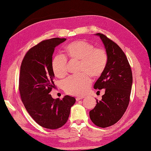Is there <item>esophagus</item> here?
<instances>
[{
    "instance_id": "obj_1",
    "label": "esophagus",
    "mask_w": 151,
    "mask_h": 151,
    "mask_svg": "<svg viewBox=\"0 0 151 151\" xmlns=\"http://www.w3.org/2000/svg\"><path fill=\"white\" fill-rule=\"evenodd\" d=\"M83 98H84V97H76V101H79L81 99H82Z\"/></svg>"
}]
</instances>
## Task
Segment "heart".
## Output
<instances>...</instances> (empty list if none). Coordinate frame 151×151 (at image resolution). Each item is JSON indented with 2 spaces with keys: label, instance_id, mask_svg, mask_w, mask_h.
I'll return each mask as SVG.
<instances>
[{
  "label": "heart",
  "instance_id": "b5f03b06",
  "mask_svg": "<svg viewBox=\"0 0 151 151\" xmlns=\"http://www.w3.org/2000/svg\"><path fill=\"white\" fill-rule=\"evenodd\" d=\"M67 55L71 59L80 60V72H86L93 77L100 76L107 62L106 51L101 47L94 48L92 44L84 40L73 41L66 46ZM52 66L55 75L62 77L67 72V59L64 55L54 56ZM86 73L74 75L62 82V87L67 93L75 96L84 94L91 84V79Z\"/></svg>",
  "mask_w": 151,
  "mask_h": 151
}]
</instances>
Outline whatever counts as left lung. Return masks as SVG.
<instances>
[{
  "label": "left lung",
  "instance_id": "obj_1",
  "mask_svg": "<svg viewBox=\"0 0 151 151\" xmlns=\"http://www.w3.org/2000/svg\"><path fill=\"white\" fill-rule=\"evenodd\" d=\"M101 39L107 54L105 69L93 86L95 89H105L102 100L97 101L89 112L92 122L102 128L114 125L126 112L129 103L132 74L128 60L117 44L105 35L95 34Z\"/></svg>",
  "mask_w": 151,
  "mask_h": 151
}]
</instances>
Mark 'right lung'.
<instances>
[{"label": "right lung", "instance_id": "add662e5", "mask_svg": "<svg viewBox=\"0 0 151 151\" xmlns=\"http://www.w3.org/2000/svg\"><path fill=\"white\" fill-rule=\"evenodd\" d=\"M66 39L53 38L35 45L26 53L20 66L19 91L29 115L39 125L56 129L68 120L70 108L76 99L65 96L62 99L50 94L54 73L52 66L55 48Z\"/></svg>", "mask_w": 151, "mask_h": 151}]
</instances>
